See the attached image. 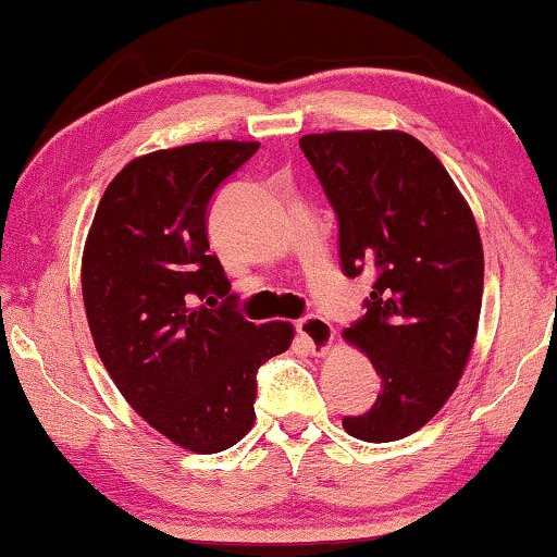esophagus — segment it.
I'll use <instances>...</instances> for the list:
<instances>
[{"mask_svg": "<svg viewBox=\"0 0 557 557\" xmlns=\"http://www.w3.org/2000/svg\"><path fill=\"white\" fill-rule=\"evenodd\" d=\"M297 335H300V338L308 343V348L312 350V354H318V356L327 354L333 346V338H335L333 325L320 315H305L297 320Z\"/></svg>", "mask_w": 557, "mask_h": 557, "instance_id": "1", "label": "esophagus"}]
</instances>
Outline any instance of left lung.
Masks as SVG:
<instances>
[{"label": "left lung", "mask_w": 557, "mask_h": 557, "mask_svg": "<svg viewBox=\"0 0 557 557\" xmlns=\"http://www.w3.org/2000/svg\"><path fill=\"white\" fill-rule=\"evenodd\" d=\"M300 148L338 214L343 272L375 277L343 338L371 358L381 394L343 429L396 442L436 417L472 354L484 285L474 214L442 161L404 131L310 133Z\"/></svg>", "instance_id": "8db88e82"}]
</instances>
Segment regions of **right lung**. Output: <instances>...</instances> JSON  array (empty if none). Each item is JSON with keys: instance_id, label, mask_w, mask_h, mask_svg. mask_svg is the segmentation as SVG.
Instances as JSON below:
<instances>
[{"instance_id": "obj_1", "label": "right lung", "mask_w": 557, "mask_h": 557, "mask_svg": "<svg viewBox=\"0 0 557 557\" xmlns=\"http://www.w3.org/2000/svg\"><path fill=\"white\" fill-rule=\"evenodd\" d=\"M257 148L201 140L138 156L108 184L83 249L85 315L106 371L156 432L197 454L252 429L257 368L295 335L282 320L242 318L209 255V199ZM207 296L225 302L196 305Z\"/></svg>"}]
</instances>
